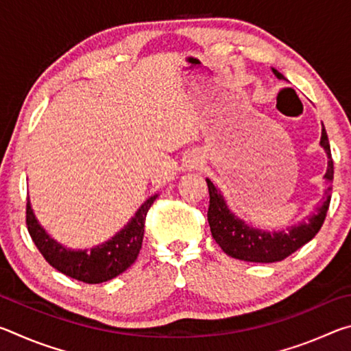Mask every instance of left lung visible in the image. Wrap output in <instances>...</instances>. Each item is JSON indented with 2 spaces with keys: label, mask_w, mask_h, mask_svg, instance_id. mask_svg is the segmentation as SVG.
<instances>
[{
  "label": "left lung",
  "mask_w": 351,
  "mask_h": 351,
  "mask_svg": "<svg viewBox=\"0 0 351 351\" xmlns=\"http://www.w3.org/2000/svg\"><path fill=\"white\" fill-rule=\"evenodd\" d=\"M277 79H285L277 69H272ZM320 145L325 148L328 156V169H326L325 180L328 187L325 190V199L317 207L316 213L308 217L306 221L299 226H293L282 232H265V230L249 228L245 221L237 218L232 212L228 209L219 190L213 186L210 180H206L209 187V210H207V219H209L210 232L213 240L218 246L229 255V257L254 261V263H274L282 261L291 254L300 249L308 241L313 240L322 228L326 212H328L331 201V182L335 176V167H332V158L330 150L328 136L325 128H322V138Z\"/></svg>",
  "instance_id": "1"
}]
</instances>
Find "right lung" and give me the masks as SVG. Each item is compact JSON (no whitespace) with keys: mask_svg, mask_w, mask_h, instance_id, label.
I'll use <instances>...</instances> for the list:
<instances>
[{"mask_svg":"<svg viewBox=\"0 0 351 351\" xmlns=\"http://www.w3.org/2000/svg\"><path fill=\"white\" fill-rule=\"evenodd\" d=\"M156 198L158 195L148 198L136 212L132 221L111 240L85 251H71L52 240L38 224L29 199L26 204L27 230L45 260L62 274L83 283L108 282L127 271L138 258L144 239L147 212Z\"/></svg>","mask_w":351,"mask_h":351,"instance_id":"1","label":"right lung"}]
</instances>
